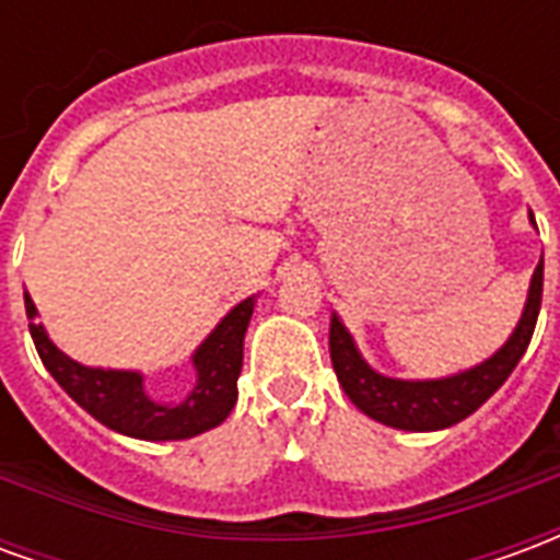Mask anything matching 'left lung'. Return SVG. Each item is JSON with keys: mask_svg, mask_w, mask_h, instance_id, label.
I'll return each instance as SVG.
<instances>
[{"mask_svg": "<svg viewBox=\"0 0 560 560\" xmlns=\"http://www.w3.org/2000/svg\"><path fill=\"white\" fill-rule=\"evenodd\" d=\"M530 221H534V215H530ZM540 300L542 260L534 269L525 312L518 317L513 336L504 341V348L494 351L489 360H482L480 365H474L468 372L438 377V381H399V377H387L375 372L360 357L351 332L345 329L339 315H332V320H329L332 369H336V377H339L341 389L348 393V399L365 417L384 422V425H393V429H405V432L446 429V425H456V422L477 411L482 401L489 399L494 389L510 377V372L516 369L522 353L528 351V341L534 336V327H537Z\"/></svg>", "mask_w": 560, "mask_h": 560, "instance_id": "1", "label": "left lung"}]
</instances>
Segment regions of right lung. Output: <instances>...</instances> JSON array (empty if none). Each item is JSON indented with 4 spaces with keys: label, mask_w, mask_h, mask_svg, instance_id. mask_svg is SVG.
<instances>
[{
    "label": "right lung",
    "mask_w": 560,
    "mask_h": 560,
    "mask_svg": "<svg viewBox=\"0 0 560 560\" xmlns=\"http://www.w3.org/2000/svg\"><path fill=\"white\" fill-rule=\"evenodd\" d=\"M23 300H26L32 341L47 372L83 411L92 413L107 429L128 434V438H143V441H183V438H195V434L215 429L233 411L236 377L243 372V339L255 312V296L231 308L221 317L219 327L197 348L191 357L197 384L183 401L152 399L143 387L140 372L90 369V365L74 363L47 339L42 324H35L38 308L30 293H23Z\"/></svg>",
    "instance_id": "1"
}]
</instances>
